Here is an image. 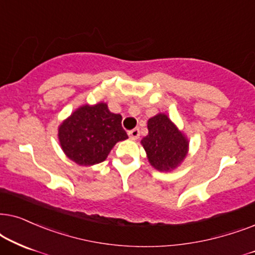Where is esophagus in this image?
<instances>
[{"label":"esophagus","mask_w":255,"mask_h":255,"mask_svg":"<svg viewBox=\"0 0 255 255\" xmlns=\"http://www.w3.org/2000/svg\"><path fill=\"white\" fill-rule=\"evenodd\" d=\"M128 135H129V138H130V140H137V138L140 137V130H138V129H136V128H135V129L130 130L129 133H128Z\"/></svg>","instance_id":"1"}]
</instances>
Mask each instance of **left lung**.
<instances>
[{"instance_id": "8db88e82", "label": "left lung", "mask_w": 255, "mask_h": 255, "mask_svg": "<svg viewBox=\"0 0 255 255\" xmlns=\"http://www.w3.org/2000/svg\"><path fill=\"white\" fill-rule=\"evenodd\" d=\"M190 141L165 113L148 120V135L141 140L148 162L156 170L170 172L177 169L189 152Z\"/></svg>"}]
</instances>
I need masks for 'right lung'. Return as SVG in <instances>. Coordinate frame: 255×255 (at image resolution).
<instances>
[{"instance_id":"right-lung-1","label":"right lung","mask_w":255,"mask_h":255,"mask_svg":"<svg viewBox=\"0 0 255 255\" xmlns=\"http://www.w3.org/2000/svg\"><path fill=\"white\" fill-rule=\"evenodd\" d=\"M121 120V115L112 113L106 103L85 104L59 125L60 148L79 165L104 162L118 142L128 138Z\"/></svg>"}]
</instances>
